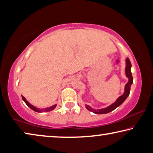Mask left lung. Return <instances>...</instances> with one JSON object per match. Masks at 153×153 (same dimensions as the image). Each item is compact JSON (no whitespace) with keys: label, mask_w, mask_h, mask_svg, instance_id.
I'll return each mask as SVG.
<instances>
[{"label":"left lung","mask_w":153,"mask_h":153,"mask_svg":"<svg viewBox=\"0 0 153 153\" xmlns=\"http://www.w3.org/2000/svg\"><path fill=\"white\" fill-rule=\"evenodd\" d=\"M131 62L128 58H127L126 60V77L128 78V82L126 84L125 90H124L123 94L121 96H120V97L116 100V101L115 102H113V104L108 106L107 107L100 108V109H94V108L90 107L89 105H86V108L87 109L95 114H106L111 112V111H113L114 109H115L116 108L118 107L119 106L122 104L129 95L131 85L133 83V77L131 72Z\"/></svg>","instance_id":"left-lung-1"}]
</instances>
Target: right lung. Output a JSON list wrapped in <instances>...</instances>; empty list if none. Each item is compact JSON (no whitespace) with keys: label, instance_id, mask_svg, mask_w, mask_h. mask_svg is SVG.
<instances>
[{"label":"right lung","instance_id":"right-lung-1","mask_svg":"<svg viewBox=\"0 0 153 153\" xmlns=\"http://www.w3.org/2000/svg\"><path fill=\"white\" fill-rule=\"evenodd\" d=\"M22 99L25 102V104H26L27 105V107H29L31 109H32L33 111H36V112H38V113H41V112H47V111H51L52 110L55 109V108H56V105H54L53 106H51V107H49L48 108H38L37 107H34V106H33L32 105H31L30 103L27 101V100L25 99V98L24 97H23V96H22Z\"/></svg>","mask_w":153,"mask_h":153}]
</instances>
